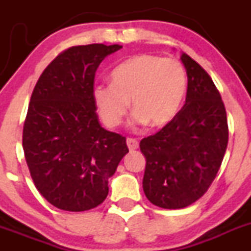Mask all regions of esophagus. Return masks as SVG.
Wrapping results in <instances>:
<instances>
[{
  "label": "esophagus",
  "mask_w": 251,
  "mask_h": 251,
  "mask_svg": "<svg viewBox=\"0 0 251 251\" xmlns=\"http://www.w3.org/2000/svg\"><path fill=\"white\" fill-rule=\"evenodd\" d=\"M126 143H127V147L128 149H130V151H136V149H138V142L135 140V138H127L126 140Z\"/></svg>",
  "instance_id": "1"
}]
</instances>
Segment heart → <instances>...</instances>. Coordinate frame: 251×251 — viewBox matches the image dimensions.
<instances>
[{"label": "heart", "instance_id": "1", "mask_svg": "<svg viewBox=\"0 0 251 251\" xmlns=\"http://www.w3.org/2000/svg\"><path fill=\"white\" fill-rule=\"evenodd\" d=\"M110 80L92 91L98 114L108 127L123 121L130 100L136 123L163 127L178 113L187 88L186 72L178 60L151 54L123 62L111 72Z\"/></svg>", "mask_w": 251, "mask_h": 251}]
</instances>
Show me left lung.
Wrapping results in <instances>:
<instances>
[{"mask_svg": "<svg viewBox=\"0 0 251 251\" xmlns=\"http://www.w3.org/2000/svg\"><path fill=\"white\" fill-rule=\"evenodd\" d=\"M181 60L188 77L186 103L171 123L140 143L147 160L144 194L164 209H182L204 196L228 143L227 114L216 86L188 54L182 53Z\"/></svg>", "mask_w": 251, "mask_h": 251, "instance_id": "left-lung-1", "label": "left lung"}]
</instances>
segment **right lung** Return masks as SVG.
Instances as JSON below:
<instances>
[{"label": "right lung", "mask_w": 251, "mask_h": 251, "mask_svg": "<svg viewBox=\"0 0 251 251\" xmlns=\"http://www.w3.org/2000/svg\"><path fill=\"white\" fill-rule=\"evenodd\" d=\"M123 46H74L54 58L36 82L23 128L30 175L45 199L65 211H86L107 198L108 179L128 153L126 138L98 121L96 70Z\"/></svg>", "instance_id": "add662e5"}]
</instances>
